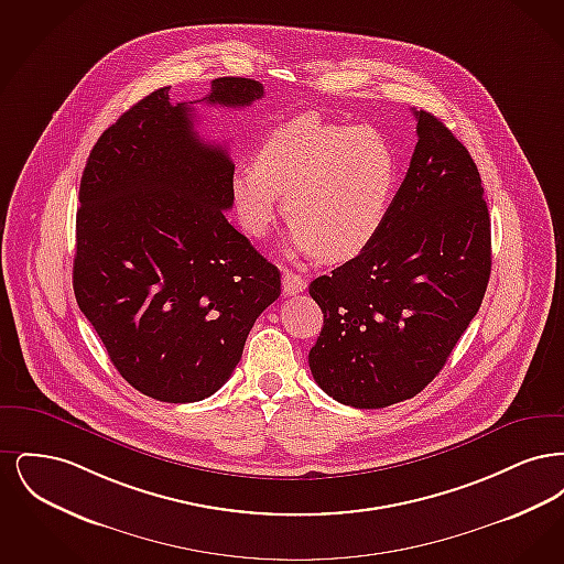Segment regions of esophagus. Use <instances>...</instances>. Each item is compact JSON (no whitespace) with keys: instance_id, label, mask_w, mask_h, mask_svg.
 Returning a JSON list of instances; mask_svg holds the SVG:
<instances>
[{"instance_id":"34e87169","label":"esophagus","mask_w":564,"mask_h":564,"mask_svg":"<svg viewBox=\"0 0 564 564\" xmlns=\"http://www.w3.org/2000/svg\"><path fill=\"white\" fill-rule=\"evenodd\" d=\"M306 290V281L304 276L295 274L292 270H283V294L295 295Z\"/></svg>"}]
</instances>
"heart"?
<instances>
[{"label": "heart", "instance_id": "heart-1", "mask_svg": "<svg viewBox=\"0 0 564 564\" xmlns=\"http://www.w3.org/2000/svg\"><path fill=\"white\" fill-rule=\"evenodd\" d=\"M395 182L398 156L384 134L302 113L267 134L256 162L232 171L230 196L253 239L269 235L283 196L295 251L340 264L376 241Z\"/></svg>", "mask_w": 564, "mask_h": 564}]
</instances>
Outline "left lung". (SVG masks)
Segmentation results:
<instances>
[{
    "mask_svg": "<svg viewBox=\"0 0 564 564\" xmlns=\"http://www.w3.org/2000/svg\"><path fill=\"white\" fill-rule=\"evenodd\" d=\"M376 241L308 294L323 329L308 352L336 402L384 408L421 393L476 317L490 276V217L467 148L430 111Z\"/></svg>",
    "mask_w": 564,
    "mask_h": 564,
    "instance_id": "left-lung-1",
    "label": "left lung"
}]
</instances>
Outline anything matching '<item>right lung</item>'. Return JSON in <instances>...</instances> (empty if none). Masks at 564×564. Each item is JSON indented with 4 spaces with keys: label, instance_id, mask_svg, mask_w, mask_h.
<instances>
[{
    "label": "right lung",
    "instance_id": "obj_1",
    "mask_svg": "<svg viewBox=\"0 0 564 564\" xmlns=\"http://www.w3.org/2000/svg\"><path fill=\"white\" fill-rule=\"evenodd\" d=\"M262 97L260 82L217 78L203 101L247 108ZM232 171L169 86L106 129L84 166L74 294L116 370L152 400L214 395L281 294L279 269L224 214Z\"/></svg>",
    "mask_w": 564,
    "mask_h": 564
}]
</instances>
